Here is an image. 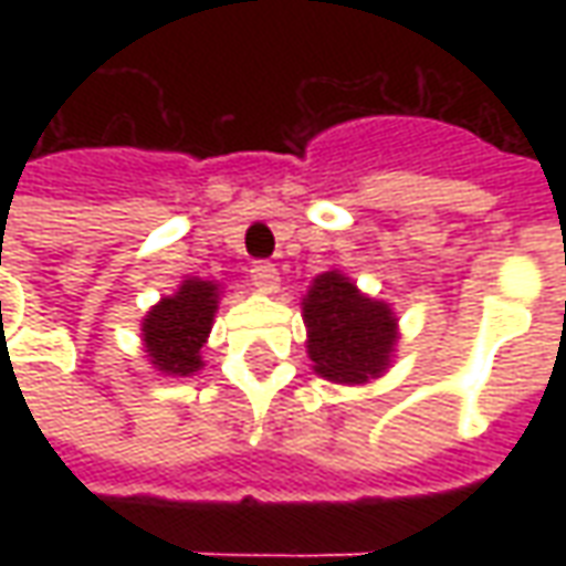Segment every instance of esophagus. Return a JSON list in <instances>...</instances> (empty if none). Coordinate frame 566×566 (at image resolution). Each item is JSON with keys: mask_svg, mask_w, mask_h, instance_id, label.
Here are the masks:
<instances>
[{"mask_svg": "<svg viewBox=\"0 0 566 566\" xmlns=\"http://www.w3.org/2000/svg\"><path fill=\"white\" fill-rule=\"evenodd\" d=\"M251 282L263 294H275L279 291V270L272 263H254L251 266Z\"/></svg>", "mask_w": 566, "mask_h": 566, "instance_id": "obj_1", "label": "esophagus"}]
</instances>
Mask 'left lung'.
<instances>
[{
	"label": "left lung",
	"instance_id": "left-lung-1",
	"mask_svg": "<svg viewBox=\"0 0 566 566\" xmlns=\"http://www.w3.org/2000/svg\"><path fill=\"white\" fill-rule=\"evenodd\" d=\"M306 348L315 373L331 381L364 385L391 367L397 315L388 303L360 294L339 270L321 272L303 300Z\"/></svg>",
	"mask_w": 566,
	"mask_h": 566
}]
</instances>
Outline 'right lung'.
I'll use <instances>...</instances> for the list:
<instances>
[{
	"label": "right lung",
	"instance_id": "right-lung-1",
	"mask_svg": "<svg viewBox=\"0 0 566 566\" xmlns=\"http://www.w3.org/2000/svg\"><path fill=\"white\" fill-rule=\"evenodd\" d=\"M221 287L202 279H185L172 296H163L142 321V343L154 369L166 376H193L202 367Z\"/></svg>",
	"mask_w": 566,
	"mask_h": 566
}]
</instances>
